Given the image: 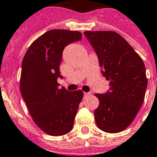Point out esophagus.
Listing matches in <instances>:
<instances>
[{
  "label": "esophagus",
  "mask_w": 157,
  "mask_h": 157,
  "mask_svg": "<svg viewBox=\"0 0 157 157\" xmlns=\"http://www.w3.org/2000/svg\"><path fill=\"white\" fill-rule=\"evenodd\" d=\"M90 95H91V93H90V92H84V98L88 97V96H89Z\"/></svg>",
  "instance_id": "esophagus-1"
}]
</instances>
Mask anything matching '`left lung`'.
Returning <instances> with one entry per match:
<instances>
[{
  "label": "left lung",
  "instance_id": "left-lung-1",
  "mask_svg": "<svg viewBox=\"0 0 157 157\" xmlns=\"http://www.w3.org/2000/svg\"><path fill=\"white\" fill-rule=\"evenodd\" d=\"M99 59L109 91L95 94L99 107L95 123L107 133H118L131 124L144 102L147 81L142 59L126 39L114 31H84Z\"/></svg>",
  "mask_w": 157,
  "mask_h": 157
}]
</instances>
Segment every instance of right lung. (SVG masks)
I'll return each mask as SVG.
<instances>
[{
  "mask_svg": "<svg viewBox=\"0 0 157 157\" xmlns=\"http://www.w3.org/2000/svg\"><path fill=\"white\" fill-rule=\"evenodd\" d=\"M82 39L79 31L54 29L32 43L22 62L20 92L35 123L51 136H62L73 129L81 90L59 88L58 78L63 50Z\"/></svg>",
  "mask_w": 157,
  "mask_h": 157,
  "instance_id": "add662e5",
  "label": "right lung"
}]
</instances>
